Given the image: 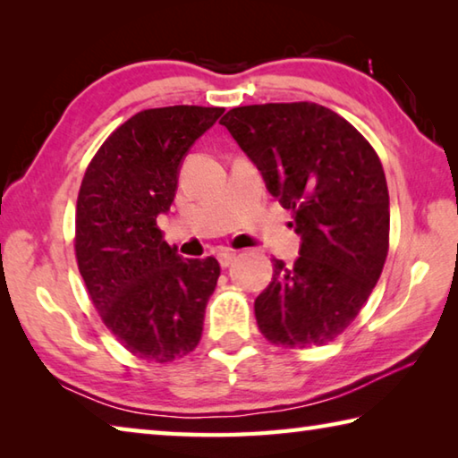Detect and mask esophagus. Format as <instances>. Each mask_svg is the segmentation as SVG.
<instances>
[{
	"mask_svg": "<svg viewBox=\"0 0 458 458\" xmlns=\"http://www.w3.org/2000/svg\"><path fill=\"white\" fill-rule=\"evenodd\" d=\"M234 259H236V252L234 250H222V252H218V260H220V265L224 268L230 267L232 262H234Z\"/></svg>",
	"mask_w": 458,
	"mask_h": 458,
	"instance_id": "1",
	"label": "esophagus"
}]
</instances>
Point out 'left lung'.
<instances>
[{
    "instance_id": "obj_1",
    "label": "left lung",
    "mask_w": 458,
    "mask_h": 458,
    "mask_svg": "<svg viewBox=\"0 0 458 458\" xmlns=\"http://www.w3.org/2000/svg\"><path fill=\"white\" fill-rule=\"evenodd\" d=\"M220 123L301 236V257L293 267L275 260L273 281L254 301L259 329L284 350L329 344L366 305L387 257L382 161L352 123L317 103L236 106Z\"/></svg>"
}]
</instances>
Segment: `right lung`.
Returning <instances> with one entry per match:
<instances>
[{
    "label": "right lung",
    "mask_w": 458,
    "mask_h": 458,
    "mask_svg": "<svg viewBox=\"0 0 458 458\" xmlns=\"http://www.w3.org/2000/svg\"><path fill=\"white\" fill-rule=\"evenodd\" d=\"M222 106L145 108L106 137L76 199L74 252L106 329L139 360L167 363L196 350L220 276L214 257L182 259L157 228L183 155Z\"/></svg>",
    "instance_id": "1"
}]
</instances>
